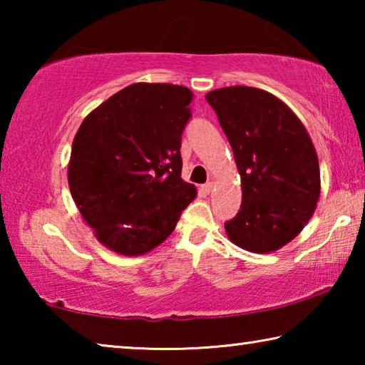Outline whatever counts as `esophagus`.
Masks as SVG:
<instances>
[{
  "instance_id": "1",
  "label": "esophagus",
  "mask_w": 365,
  "mask_h": 365,
  "mask_svg": "<svg viewBox=\"0 0 365 365\" xmlns=\"http://www.w3.org/2000/svg\"><path fill=\"white\" fill-rule=\"evenodd\" d=\"M212 188H214V183H212V182H207V183L205 185V187H202V190H205L206 193H211Z\"/></svg>"
}]
</instances>
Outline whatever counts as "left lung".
I'll list each match as a JSON object with an SVG mask.
<instances>
[{"instance_id":"8db88e82","label":"left lung","mask_w":365,"mask_h":365,"mask_svg":"<svg viewBox=\"0 0 365 365\" xmlns=\"http://www.w3.org/2000/svg\"><path fill=\"white\" fill-rule=\"evenodd\" d=\"M242 177V206L225 222L240 248L270 252L298 235L316 211L319 159L304 125L285 103L252 86L206 95Z\"/></svg>"}]
</instances>
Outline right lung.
<instances>
[{
    "label": "right lung",
    "instance_id": "1",
    "mask_svg": "<svg viewBox=\"0 0 365 365\" xmlns=\"http://www.w3.org/2000/svg\"><path fill=\"white\" fill-rule=\"evenodd\" d=\"M193 93L133 83L85 117L73 138L69 188L83 220L109 250L140 256L174 232L196 196L182 180V133Z\"/></svg>",
    "mask_w": 365,
    "mask_h": 365
}]
</instances>
